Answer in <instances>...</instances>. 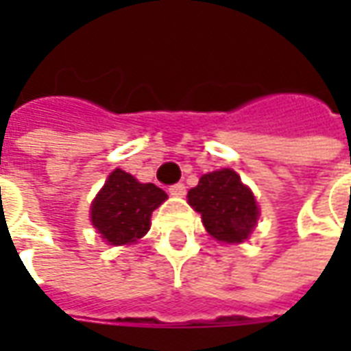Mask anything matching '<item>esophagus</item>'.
Returning a JSON list of instances; mask_svg holds the SVG:
<instances>
[{"mask_svg": "<svg viewBox=\"0 0 351 351\" xmlns=\"http://www.w3.org/2000/svg\"><path fill=\"white\" fill-rule=\"evenodd\" d=\"M169 193L173 195V197H182V195H186V186L184 184H173L171 188H169Z\"/></svg>", "mask_w": 351, "mask_h": 351, "instance_id": "esophagus-1", "label": "esophagus"}]
</instances>
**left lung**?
Listing matches in <instances>:
<instances>
[{"label": "left lung", "mask_w": 351, "mask_h": 351, "mask_svg": "<svg viewBox=\"0 0 351 351\" xmlns=\"http://www.w3.org/2000/svg\"><path fill=\"white\" fill-rule=\"evenodd\" d=\"M188 201L201 214L206 231L223 243H243L258 221L254 193L231 169L201 176L188 191Z\"/></svg>", "instance_id": "obj_1"}]
</instances>
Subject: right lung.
<instances>
[{"mask_svg":"<svg viewBox=\"0 0 351 351\" xmlns=\"http://www.w3.org/2000/svg\"><path fill=\"white\" fill-rule=\"evenodd\" d=\"M167 199L156 184H141L116 169L92 203V223L107 243L128 244L150 229V216Z\"/></svg>","mask_w":351,"mask_h":351,"instance_id":"add662e5","label":"right lung"}]
</instances>
